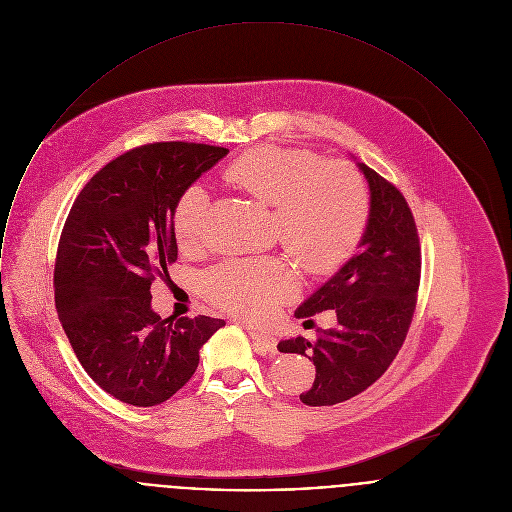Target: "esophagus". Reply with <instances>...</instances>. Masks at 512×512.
I'll list each match as a JSON object with an SVG mask.
<instances>
[{
  "label": "esophagus",
  "mask_w": 512,
  "mask_h": 512,
  "mask_svg": "<svg viewBox=\"0 0 512 512\" xmlns=\"http://www.w3.org/2000/svg\"><path fill=\"white\" fill-rule=\"evenodd\" d=\"M250 338L254 340V345L258 349V353H276V338L264 332H258L254 328H248Z\"/></svg>",
  "instance_id": "1"
}]
</instances>
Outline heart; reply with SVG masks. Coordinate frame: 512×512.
I'll return each mask as SVG.
<instances>
[{"label":"heart","mask_w":512,"mask_h":512,"mask_svg":"<svg viewBox=\"0 0 512 512\" xmlns=\"http://www.w3.org/2000/svg\"><path fill=\"white\" fill-rule=\"evenodd\" d=\"M230 178L274 206V232L308 268L330 270L357 248L369 218V188L349 163L282 147H262L236 159ZM212 194L192 182L180 194L172 226L182 250L196 248L206 234ZM204 292L220 308L244 318H264L298 288L294 266L280 256L226 260L202 276Z\"/></svg>","instance_id":"obj_1"}]
</instances>
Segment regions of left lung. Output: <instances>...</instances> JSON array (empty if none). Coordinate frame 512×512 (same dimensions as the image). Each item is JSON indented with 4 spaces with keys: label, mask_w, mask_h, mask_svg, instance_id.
<instances>
[{
    "label": "left lung",
    "mask_w": 512,
    "mask_h": 512,
    "mask_svg": "<svg viewBox=\"0 0 512 512\" xmlns=\"http://www.w3.org/2000/svg\"><path fill=\"white\" fill-rule=\"evenodd\" d=\"M357 167L371 192L359 252L296 310V318L334 310L338 326L318 330L314 340L278 343L282 353L314 361V385L300 395L310 407L336 405L373 385L399 353L417 304L421 246L411 208L397 186Z\"/></svg>",
    "instance_id": "obj_1"
}]
</instances>
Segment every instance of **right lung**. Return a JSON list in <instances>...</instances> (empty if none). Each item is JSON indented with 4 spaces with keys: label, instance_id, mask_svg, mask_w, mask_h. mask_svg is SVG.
Returning a JSON list of instances; mask_svg holds the SVG:
<instances>
[{
    "label": "right lung",
    "instance_id": "right-lung-1",
    "mask_svg": "<svg viewBox=\"0 0 512 512\" xmlns=\"http://www.w3.org/2000/svg\"><path fill=\"white\" fill-rule=\"evenodd\" d=\"M224 147L151 143L97 172L75 198L55 260V308L89 377L115 399L153 407L196 371L200 347L224 320L167 318L151 284L178 256L174 206Z\"/></svg>",
    "mask_w": 512,
    "mask_h": 512
}]
</instances>
